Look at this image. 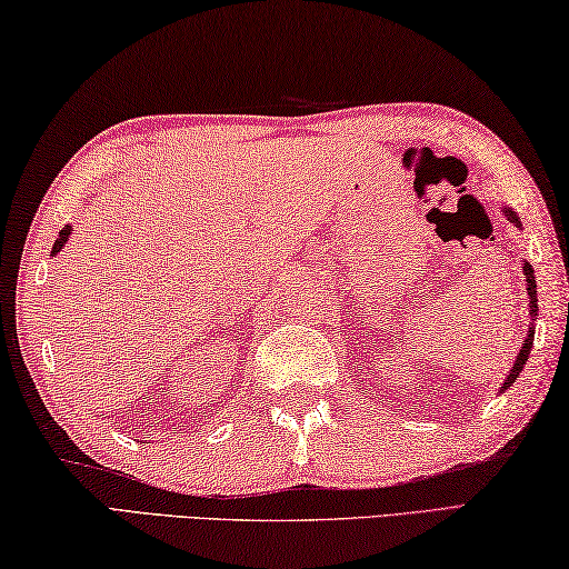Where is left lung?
Segmentation results:
<instances>
[{
    "mask_svg": "<svg viewBox=\"0 0 569 569\" xmlns=\"http://www.w3.org/2000/svg\"><path fill=\"white\" fill-rule=\"evenodd\" d=\"M505 217L511 221V223H517L519 227V217L511 209H505ZM525 274H527V295H529V315H537V282H535V269H532V264H527L525 262ZM532 346H535V325L532 328H529V332H527V338H525V342H521V350H519V356H517V360H515V366H511V370H509V376H507V380L505 383H501V390H507L511 383H515V380L519 378V372H521V368L527 366V358H529V350H532Z\"/></svg>",
    "mask_w": 569,
    "mask_h": 569,
    "instance_id": "8db88e82",
    "label": "left lung"
}]
</instances>
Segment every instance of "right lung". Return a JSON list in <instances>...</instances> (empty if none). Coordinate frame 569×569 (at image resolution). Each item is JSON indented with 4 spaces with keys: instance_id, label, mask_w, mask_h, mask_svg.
Returning <instances> with one entry per match:
<instances>
[{
    "instance_id": "1",
    "label": "right lung",
    "mask_w": 569,
    "mask_h": 569,
    "mask_svg": "<svg viewBox=\"0 0 569 569\" xmlns=\"http://www.w3.org/2000/svg\"><path fill=\"white\" fill-rule=\"evenodd\" d=\"M70 234H72V229L70 227H62L60 229V237L58 239H54V247H52V254H58V251L64 247V241H68L70 239Z\"/></svg>"
}]
</instances>
